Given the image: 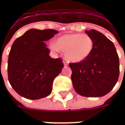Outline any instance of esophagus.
<instances>
[{"label":"esophagus","instance_id":"34e87169","mask_svg":"<svg viewBox=\"0 0 125 125\" xmlns=\"http://www.w3.org/2000/svg\"><path fill=\"white\" fill-rule=\"evenodd\" d=\"M63 64H64V66H67V63L65 62H63Z\"/></svg>","mask_w":125,"mask_h":125}]
</instances>
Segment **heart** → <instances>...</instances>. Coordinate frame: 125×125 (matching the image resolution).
<instances>
[{
	"label": "heart",
	"instance_id": "b5f03b06",
	"mask_svg": "<svg viewBox=\"0 0 125 125\" xmlns=\"http://www.w3.org/2000/svg\"><path fill=\"white\" fill-rule=\"evenodd\" d=\"M51 47L56 51L65 52L69 62L80 63L91 55L93 49V41L87 34H69L59 37Z\"/></svg>",
	"mask_w": 125,
	"mask_h": 125
}]
</instances>
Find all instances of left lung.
I'll list each match as a JSON object with an SVG mask.
<instances>
[{"instance_id": "left-lung-1", "label": "left lung", "mask_w": 125, "mask_h": 125, "mask_svg": "<svg viewBox=\"0 0 125 125\" xmlns=\"http://www.w3.org/2000/svg\"><path fill=\"white\" fill-rule=\"evenodd\" d=\"M92 38L91 55L80 63H69L74 90L83 97L104 96L114 88L119 76V60L114 43L95 30H86Z\"/></svg>"}]
</instances>
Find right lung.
I'll return each instance as SVG.
<instances>
[{"instance_id":"right-lung-1","label":"right lung","mask_w":125,"mask_h":125,"mask_svg":"<svg viewBox=\"0 0 125 125\" xmlns=\"http://www.w3.org/2000/svg\"><path fill=\"white\" fill-rule=\"evenodd\" d=\"M58 33L56 30L30 29L15 40L8 61V80L21 97L36 100L52 92L53 80L63 67L60 58L49 56L45 42Z\"/></svg>"}]
</instances>
